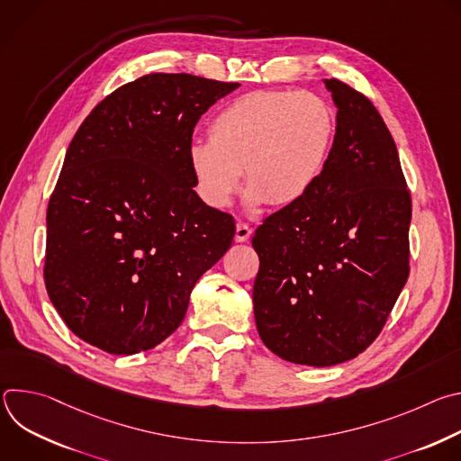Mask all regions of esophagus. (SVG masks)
Instances as JSON below:
<instances>
[{"label": "esophagus", "mask_w": 461, "mask_h": 461, "mask_svg": "<svg viewBox=\"0 0 461 461\" xmlns=\"http://www.w3.org/2000/svg\"><path fill=\"white\" fill-rule=\"evenodd\" d=\"M251 237V228L244 222H237L235 226V240L237 242H246Z\"/></svg>", "instance_id": "obj_1"}]
</instances>
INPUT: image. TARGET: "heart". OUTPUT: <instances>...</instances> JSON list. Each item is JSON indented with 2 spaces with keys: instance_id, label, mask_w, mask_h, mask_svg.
<instances>
[{
  "instance_id": "1",
  "label": "heart",
  "mask_w": 461,
  "mask_h": 461,
  "mask_svg": "<svg viewBox=\"0 0 461 461\" xmlns=\"http://www.w3.org/2000/svg\"><path fill=\"white\" fill-rule=\"evenodd\" d=\"M336 131L334 113L312 93L255 91L226 105L208 127V142L189 149L204 199L231 203L244 184L253 204H297L324 169Z\"/></svg>"
}]
</instances>
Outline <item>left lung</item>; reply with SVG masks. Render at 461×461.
Listing matches in <instances>:
<instances>
[{
	"instance_id": "obj_1",
	"label": "left lung",
	"mask_w": 461,
	"mask_h": 461,
	"mask_svg": "<svg viewBox=\"0 0 461 461\" xmlns=\"http://www.w3.org/2000/svg\"><path fill=\"white\" fill-rule=\"evenodd\" d=\"M322 173L297 204L265 219L251 244L258 336L279 357L332 366L366 350L409 279L411 191L374 104L336 78Z\"/></svg>"
}]
</instances>
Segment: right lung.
<instances>
[{
    "label": "right lung",
    "mask_w": 461,
    "mask_h": 461,
    "mask_svg": "<svg viewBox=\"0 0 461 461\" xmlns=\"http://www.w3.org/2000/svg\"><path fill=\"white\" fill-rule=\"evenodd\" d=\"M239 86L146 75L78 127L47 208L43 277L82 341L116 356L157 347L231 246L235 221L194 193L189 149L196 122Z\"/></svg>",
    "instance_id": "right-lung-1"
}]
</instances>
